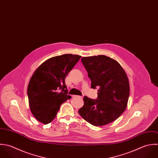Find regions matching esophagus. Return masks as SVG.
I'll list each match as a JSON object with an SVG mask.
<instances>
[{
    "instance_id": "1",
    "label": "esophagus",
    "mask_w": 158,
    "mask_h": 158,
    "mask_svg": "<svg viewBox=\"0 0 158 158\" xmlns=\"http://www.w3.org/2000/svg\"><path fill=\"white\" fill-rule=\"evenodd\" d=\"M72 98H82V97L79 96H76V95H73V96H72Z\"/></svg>"
}]
</instances>
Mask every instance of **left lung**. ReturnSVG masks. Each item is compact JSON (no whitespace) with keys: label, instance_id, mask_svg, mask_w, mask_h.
Segmentation results:
<instances>
[{"label":"left lung","instance_id":"1","mask_svg":"<svg viewBox=\"0 0 158 158\" xmlns=\"http://www.w3.org/2000/svg\"><path fill=\"white\" fill-rule=\"evenodd\" d=\"M81 62L91 81V88H99L97 99L86 96L80 115L95 126L108 124L126 110L130 88L127 76L121 65L105 55L83 57Z\"/></svg>","mask_w":158,"mask_h":158}]
</instances>
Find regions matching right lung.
<instances>
[{"label": "right lung", "mask_w": 158, "mask_h": 158, "mask_svg": "<svg viewBox=\"0 0 158 158\" xmlns=\"http://www.w3.org/2000/svg\"><path fill=\"white\" fill-rule=\"evenodd\" d=\"M81 56L65 54L44 62L33 73L28 86L27 96L34 116L44 124L55 118L61 104L71 96L65 83L67 75Z\"/></svg>", "instance_id": "add662e5"}]
</instances>
